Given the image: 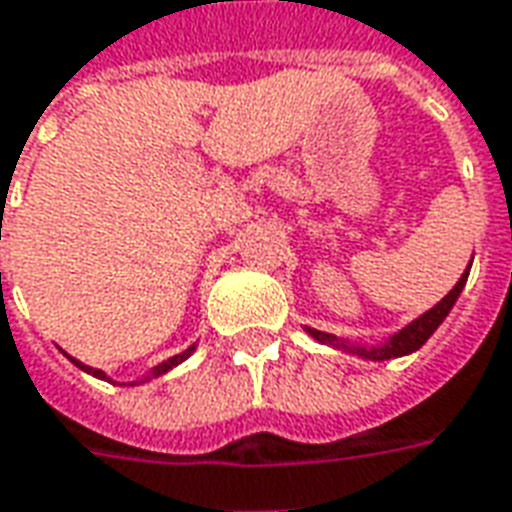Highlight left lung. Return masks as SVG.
<instances>
[{
	"mask_svg": "<svg viewBox=\"0 0 512 512\" xmlns=\"http://www.w3.org/2000/svg\"><path fill=\"white\" fill-rule=\"evenodd\" d=\"M474 260V257H471ZM468 271H471V263L466 266V271L460 274V280L455 282V288L443 296L441 302L435 307H430L427 313H421L418 318H413L407 327H402L399 332H393L388 335L385 341L380 343H363V341H349V338H338V335H332V332H321L313 330V327H305V332L313 338V341L324 343V346H332V349H343V352H349V355L363 357V360H391V357H405L418 352L424 343L430 341V335L443 324V318L449 316V310L455 307L457 296L463 293L468 280Z\"/></svg>",
	"mask_w": 512,
	"mask_h": 512,
	"instance_id": "8db88e82",
	"label": "left lung"
}]
</instances>
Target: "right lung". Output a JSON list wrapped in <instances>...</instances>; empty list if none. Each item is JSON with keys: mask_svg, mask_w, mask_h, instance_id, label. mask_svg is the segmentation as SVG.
<instances>
[{"mask_svg": "<svg viewBox=\"0 0 512 512\" xmlns=\"http://www.w3.org/2000/svg\"><path fill=\"white\" fill-rule=\"evenodd\" d=\"M194 349H196V343H194V346H188V349H185V352H180V355L169 357V360H163V363H157L155 368H149V374H144V377H141V380L130 382V385H144V382L155 380V377H160V374H166V371H171V368H174V366H180L182 360H188V357L194 355ZM63 355H66V352H63ZM66 357H69V360H71V363H74V366L82 368V371H85V374H91V377H96V380H107V382H113V380H110V377H107L105 371H102V368L85 366V363H80V360H77V357H71V355H66ZM113 385H116V382H113Z\"/></svg>", "mask_w": 512, "mask_h": 512, "instance_id": "obj_1", "label": "right lung"}]
</instances>
